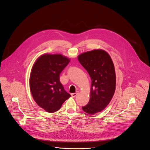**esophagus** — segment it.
<instances>
[{
	"instance_id": "34e87169",
	"label": "esophagus",
	"mask_w": 150,
	"mask_h": 150,
	"mask_svg": "<svg viewBox=\"0 0 150 150\" xmlns=\"http://www.w3.org/2000/svg\"><path fill=\"white\" fill-rule=\"evenodd\" d=\"M78 94V91H76V93H72V94H71V96H72V97H76V96Z\"/></svg>"
}]
</instances>
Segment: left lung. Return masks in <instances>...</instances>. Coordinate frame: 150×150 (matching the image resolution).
I'll use <instances>...</instances> for the list:
<instances>
[{"mask_svg":"<svg viewBox=\"0 0 150 150\" xmlns=\"http://www.w3.org/2000/svg\"><path fill=\"white\" fill-rule=\"evenodd\" d=\"M78 59L91 79L90 98L82 110L90 115L101 112L110 102L116 89V74L110 55L101 49L79 54Z\"/></svg>","mask_w":150,"mask_h":150,"instance_id":"left-lung-1","label":"left lung"}]
</instances>
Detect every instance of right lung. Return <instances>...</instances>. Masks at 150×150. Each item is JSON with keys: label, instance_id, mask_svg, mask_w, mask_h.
<instances>
[{"label": "right lung", "instance_id": "1", "mask_svg": "<svg viewBox=\"0 0 150 150\" xmlns=\"http://www.w3.org/2000/svg\"><path fill=\"white\" fill-rule=\"evenodd\" d=\"M70 62L60 54H45L35 62L30 77L33 97L41 108L53 113L60 109L71 95L60 82V74Z\"/></svg>", "mask_w": 150, "mask_h": 150}]
</instances>
